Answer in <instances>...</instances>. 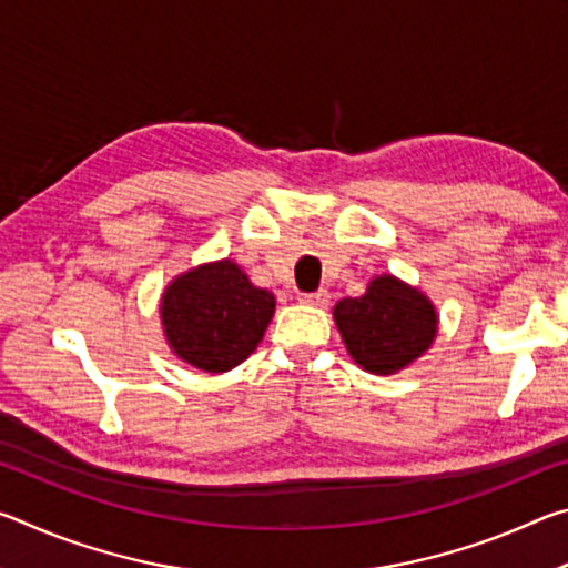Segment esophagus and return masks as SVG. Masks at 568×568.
Instances as JSON below:
<instances>
[{"label": "esophagus", "mask_w": 568, "mask_h": 568, "mask_svg": "<svg viewBox=\"0 0 568 568\" xmlns=\"http://www.w3.org/2000/svg\"><path fill=\"white\" fill-rule=\"evenodd\" d=\"M297 301L301 303H305V305H328V301H331V293L328 291H315V293H301L297 295Z\"/></svg>", "instance_id": "34e87169"}]
</instances>
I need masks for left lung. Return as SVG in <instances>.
<instances>
[{"label": "left lung", "instance_id": "8db88e82", "mask_svg": "<svg viewBox=\"0 0 568 568\" xmlns=\"http://www.w3.org/2000/svg\"><path fill=\"white\" fill-rule=\"evenodd\" d=\"M333 318L351 358L376 376H393L420 358L438 331L434 303L393 275L373 277L361 297L335 303Z\"/></svg>", "mask_w": 568, "mask_h": 568}]
</instances>
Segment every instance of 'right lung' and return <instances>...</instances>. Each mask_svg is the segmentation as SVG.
Instances as JSON below:
<instances>
[{
	"label": "right lung",
	"instance_id": "obj_1",
	"mask_svg": "<svg viewBox=\"0 0 568 568\" xmlns=\"http://www.w3.org/2000/svg\"><path fill=\"white\" fill-rule=\"evenodd\" d=\"M275 295L255 287L233 261H217L178 275L160 303L172 353L205 373H225L263 341Z\"/></svg>",
	"mask_w": 568,
	"mask_h": 568
}]
</instances>
